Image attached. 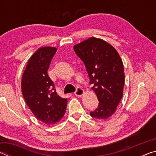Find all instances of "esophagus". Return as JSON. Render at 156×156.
Instances as JSON below:
<instances>
[{
  "instance_id": "1",
  "label": "esophagus",
  "mask_w": 156,
  "mask_h": 156,
  "mask_svg": "<svg viewBox=\"0 0 156 156\" xmlns=\"http://www.w3.org/2000/svg\"><path fill=\"white\" fill-rule=\"evenodd\" d=\"M84 93V91L83 89H81L80 87H78L77 89H76V91H75L74 94L76 95V96L78 97H80L83 95V94Z\"/></svg>"
}]
</instances>
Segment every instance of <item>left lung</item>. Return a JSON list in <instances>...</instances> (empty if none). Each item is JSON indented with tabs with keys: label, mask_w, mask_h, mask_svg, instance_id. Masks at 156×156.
<instances>
[{
	"label": "left lung",
	"mask_w": 156,
	"mask_h": 156,
	"mask_svg": "<svg viewBox=\"0 0 156 156\" xmlns=\"http://www.w3.org/2000/svg\"><path fill=\"white\" fill-rule=\"evenodd\" d=\"M73 49L83 60L93 84L99 105L91 116L107 119L115 112L123 95L125 73L122 60L113 46L102 39L91 37L76 44Z\"/></svg>",
	"instance_id": "obj_1"
}]
</instances>
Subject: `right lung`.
Returning <instances> with one entry per match:
<instances>
[{
  "label": "right lung",
  "instance_id": "right-lung-1",
  "mask_svg": "<svg viewBox=\"0 0 156 156\" xmlns=\"http://www.w3.org/2000/svg\"><path fill=\"white\" fill-rule=\"evenodd\" d=\"M56 50L52 47L37 50L29 60L21 81L26 104L37 119L47 125L61 120L67 105V99L58 95L54 83L47 74Z\"/></svg>",
  "mask_w": 156,
  "mask_h": 156
}]
</instances>
